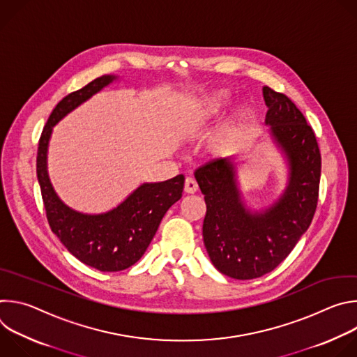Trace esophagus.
I'll return each instance as SVG.
<instances>
[{"label":"esophagus","instance_id":"34e87169","mask_svg":"<svg viewBox=\"0 0 357 357\" xmlns=\"http://www.w3.org/2000/svg\"><path fill=\"white\" fill-rule=\"evenodd\" d=\"M197 189H199L197 182L193 178H186V181H185V192L186 193H195V192H197Z\"/></svg>","mask_w":357,"mask_h":357}]
</instances>
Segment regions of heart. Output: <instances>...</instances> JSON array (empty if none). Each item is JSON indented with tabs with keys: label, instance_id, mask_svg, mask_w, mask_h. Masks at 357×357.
<instances>
[{
	"label": "heart",
	"instance_id": "obj_1",
	"mask_svg": "<svg viewBox=\"0 0 357 357\" xmlns=\"http://www.w3.org/2000/svg\"><path fill=\"white\" fill-rule=\"evenodd\" d=\"M227 101L229 91L226 90H215L202 96L190 101L185 107L181 123L183 127L190 130L206 127L220 116L227 105ZM248 116L250 114L247 109H238L236 114L215 134L211 141V149L213 154L226 155L236 148L240 134L248 121Z\"/></svg>",
	"mask_w": 357,
	"mask_h": 357
}]
</instances>
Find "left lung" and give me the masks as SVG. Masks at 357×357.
<instances>
[{"label":"left lung","mask_w":357,"mask_h":357,"mask_svg":"<svg viewBox=\"0 0 357 357\" xmlns=\"http://www.w3.org/2000/svg\"><path fill=\"white\" fill-rule=\"evenodd\" d=\"M263 97L270 137L288 167L278 200L263 211L248 209L231 157L195 172L206 202L203 243L213 266L236 280L263 277L284 261L308 230L318 203L321 152L312 127L285 94L264 86Z\"/></svg>","instance_id":"left-lung-1"}]
</instances>
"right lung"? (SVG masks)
<instances>
[{"instance_id": "add662e5", "label": "right lung", "mask_w": 357, "mask_h": 357, "mask_svg": "<svg viewBox=\"0 0 357 357\" xmlns=\"http://www.w3.org/2000/svg\"><path fill=\"white\" fill-rule=\"evenodd\" d=\"M117 79L116 75H105L62 98L43 127L36 157V175L50 229L77 260L109 273L126 270L142 257L167 211L182 197L185 183L183 175L142 183L119 206L98 215L69 208L55 192L47 174V146L54 127Z\"/></svg>"}]
</instances>
